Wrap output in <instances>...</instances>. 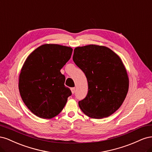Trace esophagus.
<instances>
[{"label": "esophagus", "mask_w": 152, "mask_h": 152, "mask_svg": "<svg viewBox=\"0 0 152 152\" xmlns=\"http://www.w3.org/2000/svg\"><path fill=\"white\" fill-rule=\"evenodd\" d=\"M70 89H71V91H72V94L75 93V87H72Z\"/></svg>", "instance_id": "esophagus-1"}]
</instances>
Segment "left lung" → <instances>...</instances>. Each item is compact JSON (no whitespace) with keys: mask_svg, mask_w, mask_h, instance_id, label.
Segmentation results:
<instances>
[{"mask_svg":"<svg viewBox=\"0 0 152 152\" xmlns=\"http://www.w3.org/2000/svg\"><path fill=\"white\" fill-rule=\"evenodd\" d=\"M73 60L85 73L88 93L79 102L81 110L93 118L111 115L121 107L129 80L121 58L112 49L96 44L77 47Z\"/></svg>","mask_w":152,"mask_h":152,"instance_id":"1","label":"left lung"}]
</instances>
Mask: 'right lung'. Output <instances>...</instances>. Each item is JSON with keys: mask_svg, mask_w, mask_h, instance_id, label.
Here are the masks:
<instances>
[{"mask_svg": "<svg viewBox=\"0 0 152 152\" xmlns=\"http://www.w3.org/2000/svg\"><path fill=\"white\" fill-rule=\"evenodd\" d=\"M73 49L45 44L31 52L19 75L20 93L30 112L42 118H52L60 113L72 94L65 86V77L60 72L70 59Z\"/></svg>", "mask_w": 152, "mask_h": 152, "instance_id": "1", "label": "right lung"}]
</instances>
